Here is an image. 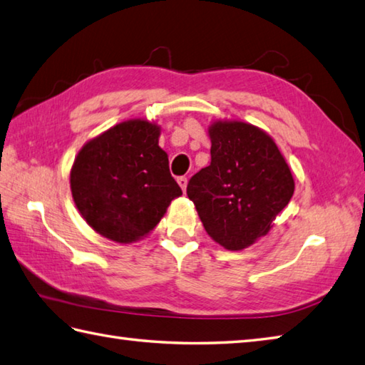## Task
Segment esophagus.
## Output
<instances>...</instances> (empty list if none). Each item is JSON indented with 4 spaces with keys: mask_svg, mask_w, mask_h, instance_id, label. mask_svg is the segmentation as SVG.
<instances>
[{
    "mask_svg": "<svg viewBox=\"0 0 365 365\" xmlns=\"http://www.w3.org/2000/svg\"><path fill=\"white\" fill-rule=\"evenodd\" d=\"M178 184L181 185L182 192H185V189H187V178H185V176H180V178H178Z\"/></svg>",
    "mask_w": 365,
    "mask_h": 365,
    "instance_id": "34e87169",
    "label": "esophagus"
}]
</instances>
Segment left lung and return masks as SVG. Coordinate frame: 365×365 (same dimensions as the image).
<instances>
[{
	"instance_id": "8db88e82",
	"label": "left lung",
	"mask_w": 365,
	"mask_h": 365,
	"mask_svg": "<svg viewBox=\"0 0 365 365\" xmlns=\"http://www.w3.org/2000/svg\"><path fill=\"white\" fill-rule=\"evenodd\" d=\"M211 163L190 178L187 197L215 242L241 250L271 230L285 210L294 181L277 145L252 124L210 128Z\"/></svg>"
}]
</instances>
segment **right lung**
I'll return each mask as SVG.
<instances>
[{
  "instance_id": "add662e5",
  "label": "right lung",
  "mask_w": 365,
  "mask_h": 365,
  "mask_svg": "<svg viewBox=\"0 0 365 365\" xmlns=\"http://www.w3.org/2000/svg\"><path fill=\"white\" fill-rule=\"evenodd\" d=\"M159 135L158 125L143 120L116 124L88 141L73 162V202L88 225L111 241L146 236L182 193Z\"/></svg>"
}]
</instances>
